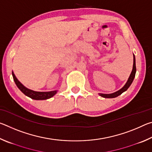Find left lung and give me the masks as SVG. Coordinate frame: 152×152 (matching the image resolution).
Returning a JSON list of instances; mask_svg holds the SVG:
<instances>
[{
  "mask_svg": "<svg viewBox=\"0 0 152 152\" xmlns=\"http://www.w3.org/2000/svg\"><path fill=\"white\" fill-rule=\"evenodd\" d=\"M135 73H136V66H135V55L133 54V69L132 71V73H131L129 77L127 80V82H126L125 84L121 88L119 91H117L116 92H113V93L111 94H102V93H99L100 96L103 97V98H108V99H110V98H115L119 95L121 94L123 92H125L129 88V87L131 86V84H132V82L134 80V78L135 76Z\"/></svg>",
  "mask_w": 152,
  "mask_h": 152,
  "instance_id": "obj_1",
  "label": "left lung"
}]
</instances>
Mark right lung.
Here are the masks:
<instances>
[{"label": "right lung", "mask_w": 152, "mask_h": 152, "mask_svg": "<svg viewBox=\"0 0 152 152\" xmlns=\"http://www.w3.org/2000/svg\"><path fill=\"white\" fill-rule=\"evenodd\" d=\"M12 77H13V80L16 84L17 86L19 88V89L25 95H26L28 97L31 98V99H34V100H46L48 99H50L52 96L57 93L58 91H53L50 92H37L34 91L33 90H31L27 88V87H25L23 84L20 83L19 81V80L17 78V77L15 76L13 72H12Z\"/></svg>", "instance_id": "1"}]
</instances>
